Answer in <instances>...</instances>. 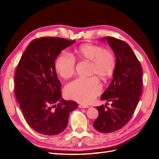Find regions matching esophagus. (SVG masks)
I'll return each instance as SVG.
<instances>
[{"mask_svg":"<svg viewBox=\"0 0 159 159\" xmlns=\"http://www.w3.org/2000/svg\"><path fill=\"white\" fill-rule=\"evenodd\" d=\"M80 108H89V105H83V104H80L79 105Z\"/></svg>","mask_w":159,"mask_h":159,"instance_id":"1","label":"esophagus"}]
</instances>
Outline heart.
<instances>
[{"label":"heart","mask_w":159,"mask_h":159,"mask_svg":"<svg viewBox=\"0 0 159 159\" xmlns=\"http://www.w3.org/2000/svg\"><path fill=\"white\" fill-rule=\"evenodd\" d=\"M74 56L80 60L90 61V72L100 78L105 79L111 75L116 66L113 53L103 49L102 46L91 44H83L74 50ZM75 61L68 54L61 53L56 60L55 70L60 77L69 79L74 74ZM102 90L96 77L78 78L66 86L64 93L69 99L84 104L92 102Z\"/></svg>","instance_id":"heart-1"}]
</instances>
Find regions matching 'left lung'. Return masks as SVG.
<instances>
[{"label":"left lung","mask_w":159,"mask_h":159,"mask_svg":"<svg viewBox=\"0 0 159 159\" xmlns=\"http://www.w3.org/2000/svg\"><path fill=\"white\" fill-rule=\"evenodd\" d=\"M104 40L111 47L116 58L113 80L101 96L102 100L111 102V107L106 104L96 107L99 115L93 125L101 133H109L121 129L131 118L142 93L143 71L127 42L111 36L101 40Z\"/></svg>","instance_id":"1"}]
</instances>
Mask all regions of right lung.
Wrapping results in <instances>:
<instances>
[{
	"label": "right lung",
	"mask_w": 159,
	"mask_h": 159,
	"mask_svg": "<svg viewBox=\"0 0 159 159\" xmlns=\"http://www.w3.org/2000/svg\"><path fill=\"white\" fill-rule=\"evenodd\" d=\"M75 40L42 37L32 40L24 52L14 75V93L29 125L42 134L56 135L68 126L70 113L78 107L61 98L55 60Z\"/></svg>",
	"instance_id": "obj_1"
}]
</instances>
